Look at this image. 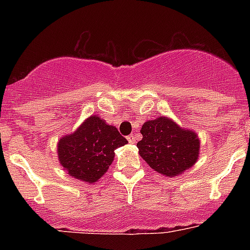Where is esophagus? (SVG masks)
Instances as JSON below:
<instances>
[{"instance_id": "esophagus-1", "label": "esophagus", "mask_w": 250, "mask_h": 250, "mask_svg": "<svg viewBox=\"0 0 250 250\" xmlns=\"http://www.w3.org/2000/svg\"><path fill=\"white\" fill-rule=\"evenodd\" d=\"M127 139H128V143H129V144H135V143H137V138H135L134 134L128 135Z\"/></svg>"}]
</instances>
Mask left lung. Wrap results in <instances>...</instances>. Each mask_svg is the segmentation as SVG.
I'll return each mask as SVG.
<instances>
[{"instance_id":"1","label":"left lung","mask_w":250,"mask_h":250,"mask_svg":"<svg viewBox=\"0 0 250 250\" xmlns=\"http://www.w3.org/2000/svg\"><path fill=\"white\" fill-rule=\"evenodd\" d=\"M143 139L137 144L139 155L152 169L176 176L196 163L200 140L192 130L181 129L167 117L144 123Z\"/></svg>"}]
</instances>
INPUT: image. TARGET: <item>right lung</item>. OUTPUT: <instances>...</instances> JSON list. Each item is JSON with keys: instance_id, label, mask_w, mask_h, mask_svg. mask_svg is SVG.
<instances>
[{"instance_id": "right-lung-1", "label": "right lung", "mask_w": 250, "mask_h": 250, "mask_svg": "<svg viewBox=\"0 0 250 250\" xmlns=\"http://www.w3.org/2000/svg\"><path fill=\"white\" fill-rule=\"evenodd\" d=\"M128 141L113 125L92 116L71 135L58 143V156L65 170L85 183H95L112 163L115 150Z\"/></svg>"}]
</instances>
